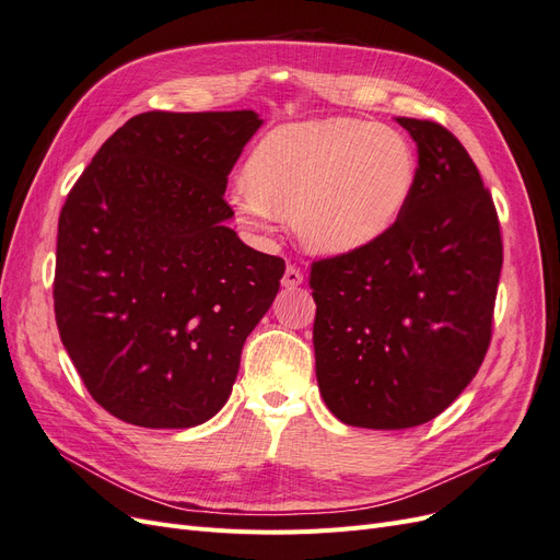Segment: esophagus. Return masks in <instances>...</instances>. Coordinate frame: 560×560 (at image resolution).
I'll return each instance as SVG.
<instances>
[{
	"label": "esophagus",
	"instance_id": "esophagus-1",
	"mask_svg": "<svg viewBox=\"0 0 560 560\" xmlns=\"http://www.w3.org/2000/svg\"><path fill=\"white\" fill-rule=\"evenodd\" d=\"M301 282H303L301 270H299L294 264H287L284 276H282V284L287 287V290H294V287H299Z\"/></svg>",
	"mask_w": 560,
	"mask_h": 560
}]
</instances>
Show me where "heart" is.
Masks as SVG:
<instances>
[{
  "label": "heart",
  "mask_w": 560,
  "mask_h": 560,
  "mask_svg": "<svg viewBox=\"0 0 560 560\" xmlns=\"http://www.w3.org/2000/svg\"><path fill=\"white\" fill-rule=\"evenodd\" d=\"M411 142L389 126L358 118L290 124L252 151L233 184V206L252 229L292 214L308 249H362L397 224L416 186Z\"/></svg>",
  "instance_id": "obj_1"
}]
</instances>
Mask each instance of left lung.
<instances>
[{
  "instance_id": "1",
  "label": "left lung",
  "mask_w": 560,
  "mask_h": 560,
  "mask_svg": "<svg viewBox=\"0 0 560 560\" xmlns=\"http://www.w3.org/2000/svg\"><path fill=\"white\" fill-rule=\"evenodd\" d=\"M418 144L409 202L383 238L313 261L315 374L346 425L436 418L477 376L493 336L502 233L493 196L455 135L399 116Z\"/></svg>"
}]
</instances>
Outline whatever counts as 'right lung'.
<instances>
[{"instance_id":"obj_1","label":"right lung","mask_w":560,"mask_h":560,"mask_svg":"<svg viewBox=\"0 0 560 560\" xmlns=\"http://www.w3.org/2000/svg\"><path fill=\"white\" fill-rule=\"evenodd\" d=\"M249 112H144L100 147L58 222L54 308L91 397L130 425L210 420L270 308L280 257L224 226Z\"/></svg>"}]
</instances>
